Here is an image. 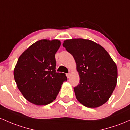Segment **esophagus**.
<instances>
[{
	"label": "esophagus",
	"mask_w": 130,
	"mask_h": 130,
	"mask_svg": "<svg viewBox=\"0 0 130 130\" xmlns=\"http://www.w3.org/2000/svg\"><path fill=\"white\" fill-rule=\"evenodd\" d=\"M66 76L68 77V78H69L70 76H71V74H70V73H68V74H66Z\"/></svg>",
	"instance_id": "esophagus-1"
}]
</instances>
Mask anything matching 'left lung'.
<instances>
[{
    "label": "left lung",
    "mask_w": 130,
    "mask_h": 130,
    "mask_svg": "<svg viewBox=\"0 0 130 130\" xmlns=\"http://www.w3.org/2000/svg\"><path fill=\"white\" fill-rule=\"evenodd\" d=\"M62 45L74 57L79 74V84L74 88L77 100L90 108L106 103L117 80V67L108 52L88 39H68Z\"/></svg>",
    "instance_id": "1"
}]
</instances>
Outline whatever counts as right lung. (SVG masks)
Listing matches in <instances>:
<instances>
[{
  "label": "right lung",
  "mask_w": 130,
  "mask_h": 130,
  "mask_svg": "<svg viewBox=\"0 0 130 130\" xmlns=\"http://www.w3.org/2000/svg\"><path fill=\"white\" fill-rule=\"evenodd\" d=\"M58 39H42L26 49L19 57L14 78L23 96L37 106L56 99L61 85L67 80L64 73L56 72L55 54L61 46Z\"/></svg>",
  "instance_id": "add662e5"
}]
</instances>
